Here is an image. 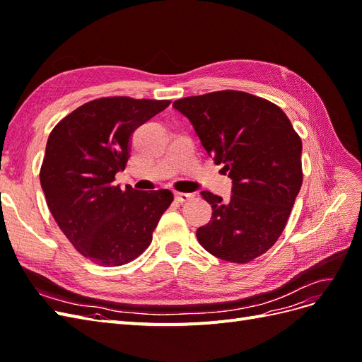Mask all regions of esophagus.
<instances>
[{"mask_svg": "<svg viewBox=\"0 0 362 362\" xmlns=\"http://www.w3.org/2000/svg\"><path fill=\"white\" fill-rule=\"evenodd\" d=\"M193 198L192 193H175V199L178 202H187Z\"/></svg>", "mask_w": 362, "mask_h": 362, "instance_id": "1", "label": "esophagus"}]
</instances>
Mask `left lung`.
Masks as SVG:
<instances>
[{"mask_svg":"<svg viewBox=\"0 0 362 362\" xmlns=\"http://www.w3.org/2000/svg\"><path fill=\"white\" fill-rule=\"evenodd\" d=\"M173 107L233 180L228 201L201 192L213 216L196 231L198 242L217 258L246 264L275 245L287 225L303 178L302 140L276 104L246 92L189 96Z\"/></svg>","mask_w":362,"mask_h":362,"instance_id":"left-lung-1","label":"left lung"}]
</instances>
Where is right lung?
<instances>
[{
    "label": "right lung",
    "instance_id": "add662e5",
    "mask_svg": "<svg viewBox=\"0 0 362 362\" xmlns=\"http://www.w3.org/2000/svg\"><path fill=\"white\" fill-rule=\"evenodd\" d=\"M170 101L108 96L86 103L54 127L40 185L59 228L81 255L104 267L137 258L152 242L170 190H122L115 175L129 158L134 131Z\"/></svg>",
    "mask_w": 362,
    "mask_h": 362
}]
</instances>
